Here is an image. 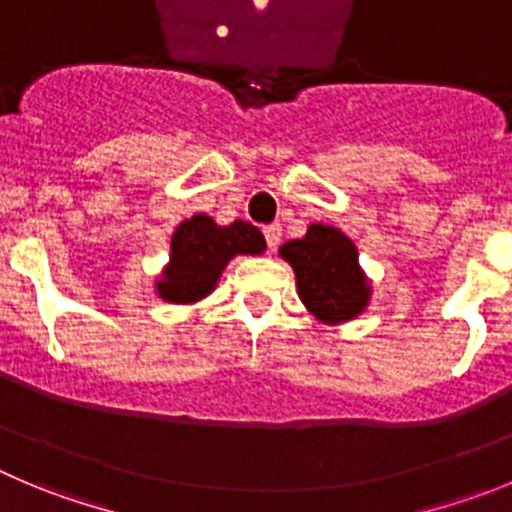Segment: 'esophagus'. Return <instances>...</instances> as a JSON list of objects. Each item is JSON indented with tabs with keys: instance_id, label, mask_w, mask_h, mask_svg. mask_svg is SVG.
Returning a JSON list of instances; mask_svg holds the SVG:
<instances>
[{
	"instance_id": "esophagus-1",
	"label": "esophagus",
	"mask_w": 512,
	"mask_h": 512,
	"mask_svg": "<svg viewBox=\"0 0 512 512\" xmlns=\"http://www.w3.org/2000/svg\"><path fill=\"white\" fill-rule=\"evenodd\" d=\"M280 237H283V227H280V224H267L265 240H267V247H270V250H275V247H278Z\"/></svg>"
}]
</instances>
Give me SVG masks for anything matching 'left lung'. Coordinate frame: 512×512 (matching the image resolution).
Instances as JSON below:
<instances>
[{
    "instance_id": "left-lung-1",
    "label": "left lung",
    "mask_w": 512,
    "mask_h": 512,
    "mask_svg": "<svg viewBox=\"0 0 512 512\" xmlns=\"http://www.w3.org/2000/svg\"><path fill=\"white\" fill-rule=\"evenodd\" d=\"M278 255L293 267L305 310L326 326L356 321L371 303V280L346 232L313 222L300 240L285 242Z\"/></svg>"
}]
</instances>
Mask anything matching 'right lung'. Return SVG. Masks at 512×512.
<instances>
[{
  "instance_id": "right-lung-1",
  "label": "right lung",
  "mask_w": 512,
  "mask_h": 512,
  "mask_svg": "<svg viewBox=\"0 0 512 512\" xmlns=\"http://www.w3.org/2000/svg\"><path fill=\"white\" fill-rule=\"evenodd\" d=\"M267 242L250 222L234 219L222 227L209 214L184 219L171 234L169 262L154 280L161 300L194 305L214 293L224 267L237 255H262Z\"/></svg>"
}]
</instances>
